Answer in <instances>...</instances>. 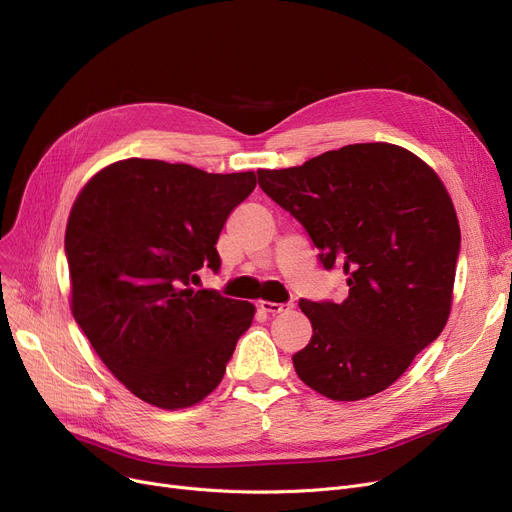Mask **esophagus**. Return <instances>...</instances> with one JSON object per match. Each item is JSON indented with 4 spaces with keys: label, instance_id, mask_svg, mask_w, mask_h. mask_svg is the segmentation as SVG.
Returning <instances> with one entry per match:
<instances>
[{
    "label": "esophagus",
    "instance_id": "esophagus-1",
    "mask_svg": "<svg viewBox=\"0 0 512 512\" xmlns=\"http://www.w3.org/2000/svg\"><path fill=\"white\" fill-rule=\"evenodd\" d=\"M259 309L268 311V314H282V311L293 309V303H272V301H259Z\"/></svg>",
    "mask_w": 512,
    "mask_h": 512
}]
</instances>
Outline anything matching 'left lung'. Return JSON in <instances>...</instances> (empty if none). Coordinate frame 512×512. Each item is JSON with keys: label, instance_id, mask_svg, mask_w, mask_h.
I'll return each instance as SVG.
<instances>
[{"label": "left lung", "instance_id": "obj_1", "mask_svg": "<svg viewBox=\"0 0 512 512\" xmlns=\"http://www.w3.org/2000/svg\"><path fill=\"white\" fill-rule=\"evenodd\" d=\"M257 177L305 228L324 268L347 276L345 301H299L314 328L293 355L299 379L337 402L381 393L450 316L460 226L446 186L416 154L385 142Z\"/></svg>", "mask_w": 512, "mask_h": 512}]
</instances>
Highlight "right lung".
I'll use <instances>...</instances> for the list:
<instances>
[{"instance_id":"add662e5","label":"right lung","mask_w":512,"mask_h":512,"mask_svg":"<svg viewBox=\"0 0 512 512\" xmlns=\"http://www.w3.org/2000/svg\"><path fill=\"white\" fill-rule=\"evenodd\" d=\"M257 186L253 171L207 173L125 159L83 186L66 224L71 309L106 368L136 397L188 408L224 379L255 305L190 286L228 215Z\"/></svg>"}]
</instances>
